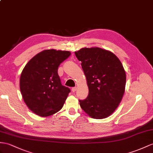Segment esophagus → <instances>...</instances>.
Segmentation results:
<instances>
[{
  "label": "esophagus",
  "instance_id": "obj_1",
  "mask_svg": "<svg viewBox=\"0 0 153 153\" xmlns=\"http://www.w3.org/2000/svg\"><path fill=\"white\" fill-rule=\"evenodd\" d=\"M76 90V87H73L72 88V91L73 92H75Z\"/></svg>",
  "mask_w": 153,
  "mask_h": 153
}]
</instances>
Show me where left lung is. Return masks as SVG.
Here are the masks:
<instances>
[{"mask_svg":"<svg viewBox=\"0 0 153 153\" xmlns=\"http://www.w3.org/2000/svg\"><path fill=\"white\" fill-rule=\"evenodd\" d=\"M86 77L88 95L80 105L92 118L108 117L117 108L125 93L126 73L119 58L99 47L74 52Z\"/></svg>","mask_w":153,"mask_h":153,"instance_id":"1","label":"left lung"}]
</instances>
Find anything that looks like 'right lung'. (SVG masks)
I'll use <instances>...</instances> for the list:
<instances>
[{"label":"right lung","mask_w":153,"mask_h":153,"mask_svg":"<svg viewBox=\"0 0 153 153\" xmlns=\"http://www.w3.org/2000/svg\"><path fill=\"white\" fill-rule=\"evenodd\" d=\"M70 55L69 51L45 50L25 65L20 89L25 102L33 113L47 117L62 109L71 90L62 84L58 69Z\"/></svg>","instance_id":"right-lung-1"}]
</instances>
